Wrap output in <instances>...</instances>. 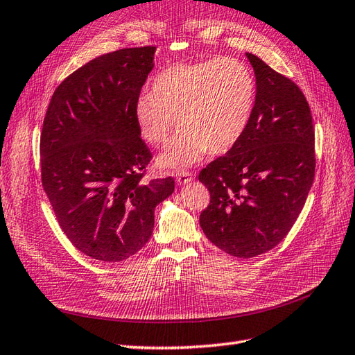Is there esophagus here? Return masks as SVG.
I'll use <instances>...</instances> for the list:
<instances>
[{
    "instance_id": "obj_1",
    "label": "esophagus",
    "mask_w": 355,
    "mask_h": 355,
    "mask_svg": "<svg viewBox=\"0 0 355 355\" xmlns=\"http://www.w3.org/2000/svg\"><path fill=\"white\" fill-rule=\"evenodd\" d=\"M175 180H177V183H178L180 186H184V184L190 183V181L193 180V177H192V174H190V172L183 171V172H180V174L177 175Z\"/></svg>"
}]
</instances>
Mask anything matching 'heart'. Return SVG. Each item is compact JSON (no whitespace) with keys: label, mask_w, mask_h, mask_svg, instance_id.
Listing matches in <instances>:
<instances>
[{"label":"heart","mask_w":355,"mask_h":355,"mask_svg":"<svg viewBox=\"0 0 355 355\" xmlns=\"http://www.w3.org/2000/svg\"><path fill=\"white\" fill-rule=\"evenodd\" d=\"M257 103V80L234 58L217 57L177 62L153 79L151 93L138 96L133 116L141 138L162 147L172 130L183 127L160 154L159 165L183 169L205 154L230 151L246 132Z\"/></svg>","instance_id":"b5f03b06"}]
</instances>
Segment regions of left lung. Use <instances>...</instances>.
Listing matches in <instances>:
<instances>
[{
  "label": "left lung",
  "instance_id": "left-lung-1",
  "mask_svg": "<svg viewBox=\"0 0 355 355\" xmlns=\"http://www.w3.org/2000/svg\"><path fill=\"white\" fill-rule=\"evenodd\" d=\"M257 103L241 139L199 172L210 204L199 225L214 246L253 258L284 240L315 177L311 107L293 80L253 53Z\"/></svg>",
  "mask_w": 355,
  "mask_h": 355
}]
</instances>
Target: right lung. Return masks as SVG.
I'll return each mask as SVG.
<instances>
[{"instance_id": "obj_1", "label": "right lung", "mask_w": 355, "mask_h": 355, "mask_svg": "<svg viewBox=\"0 0 355 355\" xmlns=\"http://www.w3.org/2000/svg\"><path fill=\"white\" fill-rule=\"evenodd\" d=\"M154 46L105 53L53 93L40 136L42 184L62 232L93 259L124 261L154 228L172 177L144 180L151 153L133 106L154 67Z\"/></svg>"}]
</instances>
